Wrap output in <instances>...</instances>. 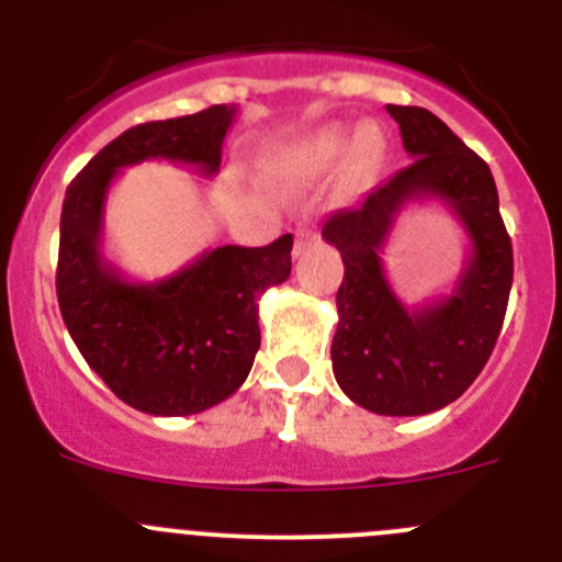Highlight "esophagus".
I'll return each mask as SVG.
<instances>
[{
    "mask_svg": "<svg viewBox=\"0 0 562 562\" xmlns=\"http://www.w3.org/2000/svg\"><path fill=\"white\" fill-rule=\"evenodd\" d=\"M316 238H318V233L316 229H311V227H302L296 233V246H293V255H305L307 249H311V244H316Z\"/></svg>",
    "mask_w": 562,
    "mask_h": 562,
    "instance_id": "1",
    "label": "esophagus"
}]
</instances>
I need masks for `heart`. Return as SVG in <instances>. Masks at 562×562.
<instances>
[{
  "mask_svg": "<svg viewBox=\"0 0 562 562\" xmlns=\"http://www.w3.org/2000/svg\"><path fill=\"white\" fill-rule=\"evenodd\" d=\"M349 146H352V135L340 127H327L293 146L291 155H288V166L296 175H322V171H329L344 160Z\"/></svg>",
  "mask_w": 562,
  "mask_h": 562,
  "instance_id": "heart-1",
  "label": "heart"
}]
</instances>
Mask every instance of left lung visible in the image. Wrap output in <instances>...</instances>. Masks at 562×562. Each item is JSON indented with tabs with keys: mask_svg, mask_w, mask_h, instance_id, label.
Masks as SVG:
<instances>
[{
	"mask_svg": "<svg viewBox=\"0 0 562 562\" xmlns=\"http://www.w3.org/2000/svg\"><path fill=\"white\" fill-rule=\"evenodd\" d=\"M387 113L413 160L322 227L344 257L333 371L340 391L366 411L424 416L458 400L494 352L513 285V246L487 162L429 110L387 104ZM427 198L453 210L472 251L449 297L407 308L392 293L379 251L401 210Z\"/></svg>",
	"mask_w": 562,
	"mask_h": 562,
	"instance_id": "1",
	"label": "left lung"
}]
</instances>
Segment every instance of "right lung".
I'll use <instances>...</instances> for the list:
<instances>
[{
	"mask_svg": "<svg viewBox=\"0 0 562 562\" xmlns=\"http://www.w3.org/2000/svg\"><path fill=\"white\" fill-rule=\"evenodd\" d=\"M235 104L130 127L75 177L63 199L57 302L68 335L104 385L149 416H193L229 400L260 349L257 299L291 277L293 235L218 246L155 282L127 280L102 255L108 191L119 171L171 160L213 177Z\"/></svg>",
	"mask_w": 562,
	"mask_h": 562,
	"instance_id": "obj_1",
	"label": "right lung"
}]
</instances>
